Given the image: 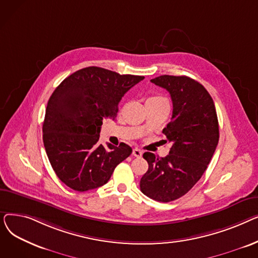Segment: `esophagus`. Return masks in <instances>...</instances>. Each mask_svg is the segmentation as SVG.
Segmentation results:
<instances>
[{
	"label": "esophagus",
	"mask_w": 258,
	"mask_h": 258,
	"mask_svg": "<svg viewBox=\"0 0 258 258\" xmlns=\"http://www.w3.org/2000/svg\"><path fill=\"white\" fill-rule=\"evenodd\" d=\"M142 154H143V152L140 150V148H135V150L133 151V155L137 158L142 157Z\"/></svg>",
	"instance_id": "obj_1"
}]
</instances>
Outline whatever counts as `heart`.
Wrapping results in <instances>:
<instances>
[{
	"label": "heart",
	"instance_id": "1",
	"mask_svg": "<svg viewBox=\"0 0 258 258\" xmlns=\"http://www.w3.org/2000/svg\"><path fill=\"white\" fill-rule=\"evenodd\" d=\"M146 103H168L167 99L160 95H156V96H152L147 99Z\"/></svg>",
	"mask_w": 258,
	"mask_h": 258
}]
</instances>
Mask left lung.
Instances as JSON below:
<instances>
[{
	"mask_svg": "<svg viewBox=\"0 0 258 258\" xmlns=\"http://www.w3.org/2000/svg\"><path fill=\"white\" fill-rule=\"evenodd\" d=\"M151 81L170 94L172 116L163 134L171 147L164 158L143 154L148 169L140 189L148 198L167 203L187 194L207 169L219 143V121L210 94L197 80L161 75Z\"/></svg>",
	"mask_w": 258,
	"mask_h": 258,
	"instance_id": "1",
	"label": "left lung"
}]
</instances>
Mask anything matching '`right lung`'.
<instances>
[{
    "label": "right lung",
    "mask_w": 258,
    "mask_h": 258,
    "mask_svg": "<svg viewBox=\"0 0 258 258\" xmlns=\"http://www.w3.org/2000/svg\"><path fill=\"white\" fill-rule=\"evenodd\" d=\"M143 79L88 67L54 90L46 108L43 140L53 170L68 187L83 192L104 185L132 154L125 143L103 146L99 134L102 122L117 116L124 94Z\"/></svg>",
    "instance_id": "add662e5"
}]
</instances>
